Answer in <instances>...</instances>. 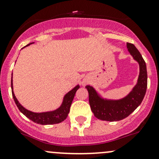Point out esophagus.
<instances>
[{
  "label": "esophagus",
  "instance_id": "1",
  "mask_svg": "<svg viewBox=\"0 0 159 159\" xmlns=\"http://www.w3.org/2000/svg\"><path fill=\"white\" fill-rule=\"evenodd\" d=\"M89 79H88L87 78H84V79L82 80V85H86V84H89Z\"/></svg>",
  "mask_w": 159,
  "mask_h": 159
}]
</instances>
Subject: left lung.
Masks as SVG:
<instances>
[{
    "label": "left lung",
    "instance_id": "1",
    "mask_svg": "<svg viewBox=\"0 0 159 159\" xmlns=\"http://www.w3.org/2000/svg\"><path fill=\"white\" fill-rule=\"evenodd\" d=\"M129 54L139 65V75L137 83L124 98L110 99L104 98L91 85L86 86L89 94V104L93 114L103 121H116L122 120L132 113L142 103L147 89L146 64L135 46L127 43Z\"/></svg>",
    "mask_w": 159,
    "mask_h": 159
}]
</instances>
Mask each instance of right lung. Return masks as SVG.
I'll return each mask as SVG.
<instances>
[{
    "label": "right lung",
    "instance_id": "right-lung-1",
    "mask_svg": "<svg viewBox=\"0 0 159 159\" xmlns=\"http://www.w3.org/2000/svg\"><path fill=\"white\" fill-rule=\"evenodd\" d=\"M34 44V42L30 43L27 46H29L30 44ZM26 46V47H27ZM11 90H12V95L16 105L17 106L18 109L23 115L30 120H31L34 122L40 125H54L60 123L61 121H65L68 117V113L70 111V105H71L72 101L75 95V93L79 89V84H77L74 89L65 94L62 100L61 105L56 109L53 111H48L43 112H34L31 111L25 108L16 98L15 94L14 93V88H13V73L11 74Z\"/></svg>",
    "mask_w": 159,
    "mask_h": 159
}]
</instances>
